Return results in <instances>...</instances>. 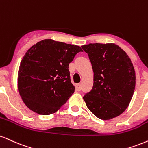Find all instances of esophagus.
Instances as JSON below:
<instances>
[{
	"mask_svg": "<svg viewBox=\"0 0 148 148\" xmlns=\"http://www.w3.org/2000/svg\"><path fill=\"white\" fill-rule=\"evenodd\" d=\"M75 88H76V90H77V91H81V84H79V83H78V84H76L75 85Z\"/></svg>",
	"mask_w": 148,
	"mask_h": 148,
	"instance_id": "obj_1",
	"label": "esophagus"
}]
</instances>
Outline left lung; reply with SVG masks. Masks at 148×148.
<instances>
[{
  "label": "left lung",
  "mask_w": 148,
  "mask_h": 148,
  "mask_svg": "<svg viewBox=\"0 0 148 148\" xmlns=\"http://www.w3.org/2000/svg\"><path fill=\"white\" fill-rule=\"evenodd\" d=\"M92 63L94 84L83 97L88 109L103 120L125 111L134 94L136 76L125 51L114 43H90L81 47Z\"/></svg>",
  "instance_id": "obj_1"
}]
</instances>
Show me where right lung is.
Returning a JSON list of instances; mask_svg holds the SVG:
<instances>
[{
	"label": "right lung",
	"instance_id": "add662e5",
	"mask_svg": "<svg viewBox=\"0 0 148 148\" xmlns=\"http://www.w3.org/2000/svg\"><path fill=\"white\" fill-rule=\"evenodd\" d=\"M78 45L45 39L32 46L21 60L18 88L29 109L41 115L58 111L74 92L69 64Z\"/></svg>",
	"mask_w": 148,
	"mask_h": 148
}]
</instances>
